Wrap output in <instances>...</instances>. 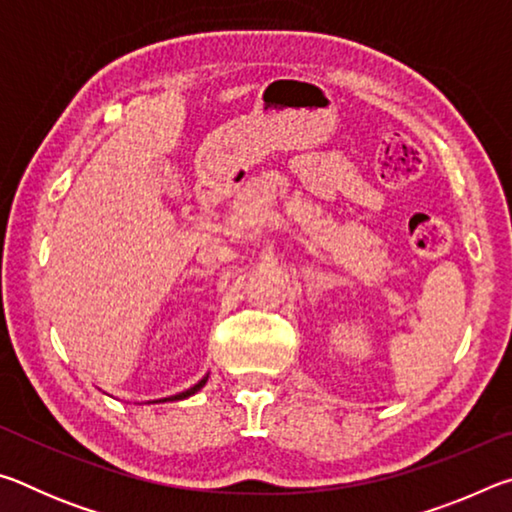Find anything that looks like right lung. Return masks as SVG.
<instances>
[{
  "label": "right lung",
  "mask_w": 512,
  "mask_h": 512,
  "mask_svg": "<svg viewBox=\"0 0 512 512\" xmlns=\"http://www.w3.org/2000/svg\"><path fill=\"white\" fill-rule=\"evenodd\" d=\"M205 381H207V375L201 379V381H198V384H194L192 388H187V391H183V393H178V395H171V397H164V400H160V402H167V400H185V397H189V395H194V393H198V391H201V388L205 386Z\"/></svg>",
  "instance_id": "1"
}]
</instances>
